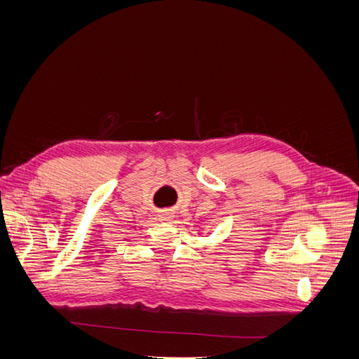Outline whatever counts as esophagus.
<instances>
[{"label":"esophagus","instance_id":"esophagus-1","mask_svg":"<svg viewBox=\"0 0 359 359\" xmlns=\"http://www.w3.org/2000/svg\"><path fill=\"white\" fill-rule=\"evenodd\" d=\"M158 217H160V220H163V222H169L170 220V215L169 214H160Z\"/></svg>","mask_w":359,"mask_h":359}]
</instances>
